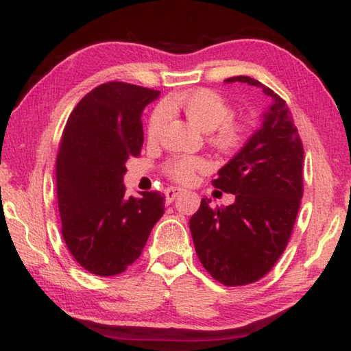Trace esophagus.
Masks as SVG:
<instances>
[{
	"mask_svg": "<svg viewBox=\"0 0 351 351\" xmlns=\"http://www.w3.org/2000/svg\"><path fill=\"white\" fill-rule=\"evenodd\" d=\"M182 192V189H178V187H169L165 190V199H167V203H171L178 195Z\"/></svg>",
	"mask_w": 351,
	"mask_h": 351,
	"instance_id": "obj_1",
	"label": "esophagus"
}]
</instances>
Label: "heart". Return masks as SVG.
<instances>
[{"instance_id": "heart-1", "label": "heart", "mask_w": 351, "mask_h": 351, "mask_svg": "<svg viewBox=\"0 0 351 351\" xmlns=\"http://www.w3.org/2000/svg\"><path fill=\"white\" fill-rule=\"evenodd\" d=\"M167 112L181 114L201 132L210 133V142L219 150H234L240 145L245 125L232 121L234 110L226 99L212 90L184 91L164 100V105L154 110L148 122V139L156 141L167 125ZM209 164L199 156H176L167 164V175L181 184H189L195 175L206 170Z\"/></svg>"}]
</instances>
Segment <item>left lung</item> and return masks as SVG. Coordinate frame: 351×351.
I'll list each match as a JSON object with an SVG mask.
<instances>
[{
	"mask_svg": "<svg viewBox=\"0 0 351 351\" xmlns=\"http://www.w3.org/2000/svg\"><path fill=\"white\" fill-rule=\"evenodd\" d=\"M224 82L258 86L271 105L261 127L212 181L234 193V203L212 209L203 198L189 226L206 271L226 287H241L268 274L288 245L304 195V147L282 97L247 75Z\"/></svg>",
	"mask_w": 351,
	"mask_h": 351,
	"instance_id": "8db88e82",
	"label": "left lung"
}]
</instances>
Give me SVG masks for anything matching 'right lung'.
<instances>
[{"instance_id": "right-lung-1", "label": "right lung", "mask_w": 351, "mask_h": 351, "mask_svg": "<svg viewBox=\"0 0 351 351\" xmlns=\"http://www.w3.org/2000/svg\"><path fill=\"white\" fill-rule=\"evenodd\" d=\"M159 91L123 82L94 88L71 112L57 154L64 243L91 274L111 277L139 258L164 213V195H125L127 161L139 156L141 116Z\"/></svg>"}]
</instances>
